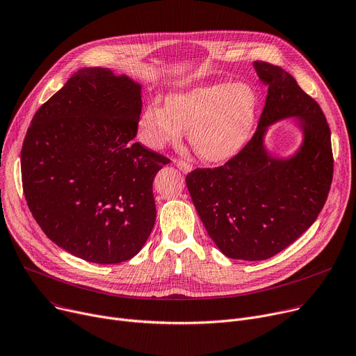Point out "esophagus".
I'll list each match as a JSON object with an SVG mask.
<instances>
[{
    "mask_svg": "<svg viewBox=\"0 0 356 356\" xmlns=\"http://www.w3.org/2000/svg\"><path fill=\"white\" fill-rule=\"evenodd\" d=\"M174 163L184 172H189L191 170H193V165H191V163H188V162H185V161H182V159H174Z\"/></svg>",
    "mask_w": 356,
    "mask_h": 356,
    "instance_id": "obj_1",
    "label": "esophagus"
}]
</instances>
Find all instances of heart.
I'll list each match as a JSON object with an SVG mask.
<instances>
[{
    "mask_svg": "<svg viewBox=\"0 0 356 356\" xmlns=\"http://www.w3.org/2000/svg\"><path fill=\"white\" fill-rule=\"evenodd\" d=\"M258 98L245 84L218 83L171 94L165 105L149 102L140 120L143 143L154 149L178 143L182 129L189 143L209 162L234 156L248 141L257 115Z\"/></svg>",
    "mask_w": 356,
    "mask_h": 356,
    "instance_id": "obj_1",
    "label": "heart"
}]
</instances>
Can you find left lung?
Instances as JSON below:
<instances>
[{
    "instance_id": "left-lung-1",
    "label": "left lung",
    "mask_w": 356,
    "mask_h": 356,
    "mask_svg": "<svg viewBox=\"0 0 356 356\" xmlns=\"http://www.w3.org/2000/svg\"><path fill=\"white\" fill-rule=\"evenodd\" d=\"M254 65L268 86L258 129L224 165L197 168L185 179L216 247L245 261L268 259L302 235L322 211L334 175L331 129L319 104L281 67ZM288 116L300 118L305 144L291 160H275L263 148V134Z\"/></svg>"
}]
</instances>
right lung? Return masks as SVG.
<instances>
[{
	"instance_id": "obj_1",
	"label": "right lung",
	"mask_w": 356,
	"mask_h": 356,
	"mask_svg": "<svg viewBox=\"0 0 356 356\" xmlns=\"http://www.w3.org/2000/svg\"><path fill=\"white\" fill-rule=\"evenodd\" d=\"M141 108L140 84L108 68H81L26 131V204L44 234L81 259L128 261L154 228L152 182L170 159L134 141Z\"/></svg>"
}]
</instances>
